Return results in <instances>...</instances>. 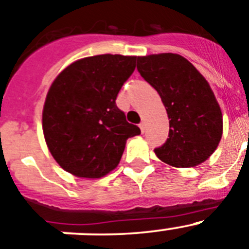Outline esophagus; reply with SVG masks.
Instances as JSON below:
<instances>
[{"instance_id":"34e87169","label":"esophagus","mask_w":249,"mask_h":249,"mask_svg":"<svg viewBox=\"0 0 249 249\" xmlns=\"http://www.w3.org/2000/svg\"><path fill=\"white\" fill-rule=\"evenodd\" d=\"M139 126H140V129H141V131H145V123L143 122H141L140 124H139Z\"/></svg>"}]
</instances>
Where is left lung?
Returning a JSON list of instances; mask_svg holds the SVG:
<instances>
[{
  "label": "left lung",
  "instance_id": "obj_1",
  "mask_svg": "<svg viewBox=\"0 0 249 249\" xmlns=\"http://www.w3.org/2000/svg\"><path fill=\"white\" fill-rule=\"evenodd\" d=\"M138 71L159 92L169 119L166 142L155 148L173 167H194L213 153L222 136V114L208 81L177 54L138 57Z\"/></svg>",
  "mask_w": 249,
  "mask_h": 249
}]
</instances>
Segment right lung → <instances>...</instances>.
I'll return each instance as SVG.
<instances>
[{
	"instance_id": "1",
	"label": "right lung",
	"mask_w": 249,
	"mask_h": 249,
	"mask_svg": "<svg viewBox=\"0 0 249 249\" xmlns=\"http://www.w3.org/2000/svg\"><path fill=\"white\" fill-rule=\"evenodd\" d=\"M135 62L136 56L123 55L85 57L66 67L51 85L43 131L51 155L66 172L103 177L118 166L127 139L141 132L115 103Z\"/></svg>"
}]
</instances>
